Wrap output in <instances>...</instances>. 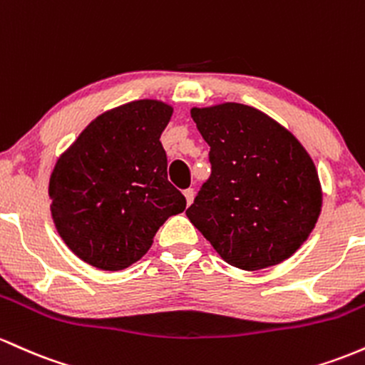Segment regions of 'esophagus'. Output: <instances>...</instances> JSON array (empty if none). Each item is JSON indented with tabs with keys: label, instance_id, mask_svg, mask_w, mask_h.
Listing matches in <instances>:
<instances>
[{
	"label": "esophagus",
	"instance_id": "34e87169",
	"mask_svg": "<svg viewBox=\"0 0 365 365\" xmlns=\"http://www.w3.org/2000/svg\"><path fill=\"white\" fill-rule=\"evenodd\" d=\"M184 196H186L187 205H191V202L195 200V190H193V187H187V190H184Z\"/></svg>",
	"mask_w": 365,
	"mask_h": 365
}]
</instances>
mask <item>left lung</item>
I'll return each mask as SVG.
<instances>
[{"mask_svg":"<svg viewBox=\"0 0 365 365\" xmlns=\"http://www.w3.org/2000/svg\"><path fill=\"white\" fill-rule=\"evenodd\" d=\"M191 117L210 146V178L187 219L227 264L243 271L292 257L312 232L322 203L304 146L248 105L193 108Z\"/></svg>","mask_w":365,"mask_h":365,"instance_id":"obj_1","label":"left lung"}]
</instances>
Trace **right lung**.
<instances>
[{"mask_svg": "<svg viewBox=\"0 0 365 365\" xmlns=\"http://www.w3.org/2000/svg\"><path fill=\"white\" fill-rule=\"evenodd\" d=\"M172 108L139 100L110 110L83 130L50 179L53 222L68 248L101 271L146 255L186 198L167 179L160 136Z\"/></svg>", "mask_w": 365, "mask_h": 365, "instance_id": "obj_1", "label": "right lung"}]
</instances>
